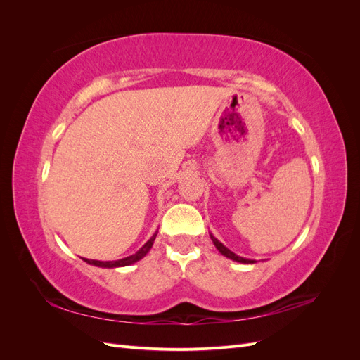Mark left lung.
<instances>
[{
    "label": "left lung",
    "mask_w": 360,
    "mask_h": 360,
    "mask_svg": "<svg viewBox=\"0 0 360 360\" xmlns=\"http://www.w3.org/2000/svg\"><path fill=\"white\" fill-rule=\"evenodd\" d=\"M210 237H212V242H213V245L216 246V249L219 250V252H221L222 255H225L226 258H230V259H233V261H237V263H245V264H254V263H257L255 259H246V258H243V257L236 255L234 252H231L230 249H228L226 246H224L219 240H217L216 237H213L212 234H210Z\"/></svg>",
    "instance_id": "obj_1"
}]
</instances>
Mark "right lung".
Segmentation results:
<instances>
[{"mask_svg": "<svg viewBox=\"0 0 360 360\" xmlns=\"http://www.w3.org/2000/svg\"><path fill=\"white\" fill-rule=\"evenodd\" d=\"M158 236V231L151 236L150 240L141 248L138 252H135L134 255H129L126 258H122V259H117V261H99V259H86V258H82L84 261H86L89 264H93V266H97V267H103V269H114V267H124V266H130L136 263V261H139L141 258H144L147 255L148 250L151 249V246H153L155 243V238Z\"/></svg>", "mask_w": 360, "mask_h": 360, "instance_id": "1", "label": "right lung"}]
</instances>
